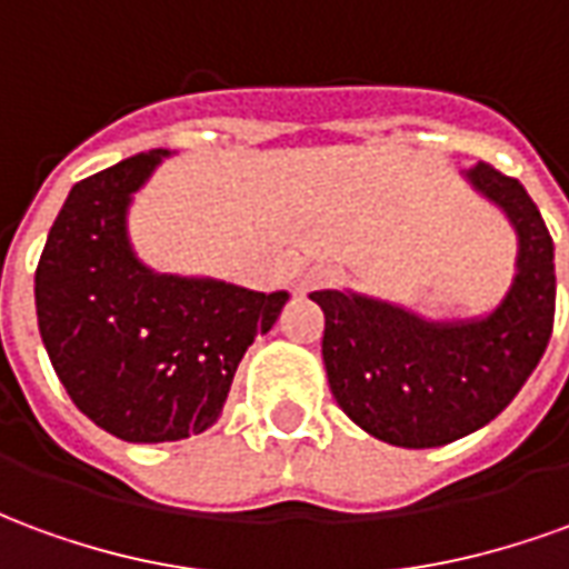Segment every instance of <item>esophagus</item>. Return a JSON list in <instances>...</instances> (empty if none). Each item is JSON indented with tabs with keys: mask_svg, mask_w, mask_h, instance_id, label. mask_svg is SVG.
Segmentation results:
<instances>
[{
	"mask_svg": "<svg viewBox=\"0 0 569 569\" xmlns=\"http://www.w3.org/2000/svg\"><path fill=\"white\" fill-rule=\"evenodd\" d=\"M335 283L332 268H308V271L298 277V292H313V289H326V286Z\"/></svg>",
	"mask_w": 569,
	"mask_h": 569,
	"instance_id": "obj_1",
	"label": "esophagus"
}]
</instances>
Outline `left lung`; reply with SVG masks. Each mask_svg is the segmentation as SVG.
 <instances>
[{"label":"left lung","instance_id":"left-lung-1","mask_svg":"<svg viewBox=\"0 0 569 569\" xmlns=\"http://www.w3.org/2000/svg\"><path fill=\"white\" fill-rule=\"evenodd\" d=\"M463 176L518 237L515 277L497 308L429 320L350 289L310 292L326 313L322 362L335 402L396 448H439L490 423L525 387L551 338L555 243L537 203L490 163Z\"/></svg>","mask_w":569,"mask_h":569}]
</instances>
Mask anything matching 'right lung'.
I'll return each instance as SVG.
<instances>
[{
    "mask_svg": "<svg viewBox=\"0 0 569 569\" xmlns=\"http://www.w3.org/2000/svg\"><path fill=\"white\" fill-rule=\"evenodd\" d=\"M167 149L81 179L48 231L36 313L57 378L84 418L124 441H179L222 415L247 347L289 292L158 273L130 243L128 212Z\"/></svg>",
    "mask_w": 569,
    "mask_h": 569,
    "instance_id": "right-lung-1",
    "label": "right lung"
}]
</instances>
